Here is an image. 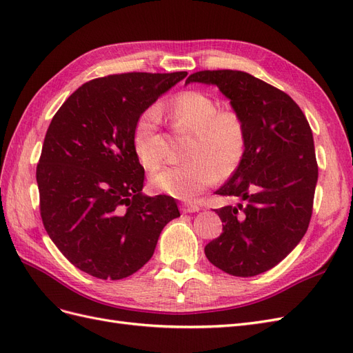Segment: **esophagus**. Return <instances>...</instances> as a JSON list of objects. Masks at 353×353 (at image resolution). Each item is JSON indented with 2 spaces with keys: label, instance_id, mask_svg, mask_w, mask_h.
<instances>
[{
  "label": "esophagus",
  "instance_id": "34e87169",
  "mask_svg": "<svg viewBox=\"0 0 353 353\" xmlns=\"http://www.w3.org/2000/svg\"><path fill=\"white\" fill-rule=\"evenodd\" d=\"M199 210H200V206L193 201H185L183 205V213H194Z\"/></svg>",
  "mask_w": 353,
  "mask_h": 353
}]
</instances>
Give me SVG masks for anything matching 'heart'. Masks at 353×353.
<instances>
[{
	"label": "heart",
	"mask_w": 353,
	"mask_h": 353,
	"mask_svg": "<svg viewBox=\"0 0 353 353\" xmlns=\"http://www.w3.org/2000/svg\"><path fill=\"white\" fill-rule=\"evenodd\" d=\"M176 128L193 131L187 159L179 166H166L152 175V185L179 200H190L215 184L219 175L228 176L239 168L248 148V130L234 110H221L219 101L200 91H184L168 103ZM160 110L148 108L137 117L132 130L135 154L145 169L163 159V138L159 131Z\"/></svg>",
	"instance_id": "obj_1"
}]
</instances>
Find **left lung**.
<instances>
[{
  "label": "left lung",
  "instance_id": "left-lung-1",
  "mask_svg": "<svg viewBox=\"0 0 353 353\" xmlns=\"http://www.w3.org/2000/svg\"><path fill=\"white\" fill-rule=\"evenodd\" d=\"M216 85L248 130L239 168L216 194L244 203L215 212L222 234L206 258L230 275L253 276L301 243L312 215L318 165L311 126L290 95L240 70H201L185 83Z\"/></svg>",
  "mask_w": 353,
  "mask_h": 353
}]
</instances>
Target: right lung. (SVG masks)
Returning a JSON list of instances; mask_svg holds the SVG:
<instances>
[{
	"label": "right lung",
	"instance_id": "right-lung-1",
	"mask_svg": "<svg viewBox=\"0 0 353 353\" xmlns=\"http://www.w3.org/2000/svg\"><path fill=\"white\" fill-rule=\"evenodd\" d=\"M187 77L122 73L83 83L48 126L37 168L41 218L77 268L122 280L150 261L160 232L179 216L169 196L143 194L132 130L141 112Z\"/></svg>",
	"mask_w": 353,
	"mask_h": 353
}]
</instances>
